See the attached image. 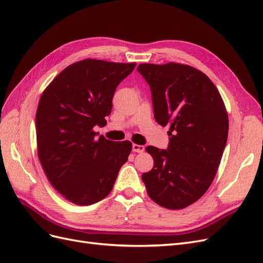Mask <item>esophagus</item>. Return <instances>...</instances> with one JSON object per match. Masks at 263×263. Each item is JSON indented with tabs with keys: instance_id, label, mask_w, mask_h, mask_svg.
Segmentation results:
<instances>
[{
	"instance_id": "34e87169",
	"label": "esophagus",
	"mask_w": 263,
	"mask_h": 263,
	"mask_svg": "<svg viewBox=\"0 0 263 263\" xmlns=\"http://www.w3.org/2000/svg\"><path fill=\"white\" fill-rule=\"evenodd\" d=\"M145 150V147L142 146V145H136V144H134L133 145V151L134 153H142V151Z\"/></svg>"
}]
</instances>
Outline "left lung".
Listing matches in <instances>:
<instances>
[{
    "mask_svg": "<svg viewBox=\"0 0 263 263\" xmlns=\"http://www.w3.org/2000/svg\"><path fill=\"white\" fill-rule=\"evenodd\" d=\"M156 122L169 125L166 149L148 146L154 168L142 173L147 193L158 205L181 210L208 191L228 136V115L217 87L200 70L180 63H141Z\"/></svg>",
    "mask_w": 263,
    "mask_h": 263,
    "instance_id": "obj_1",
    "label": "left lung"
}]
</instances>
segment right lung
<instances>
[{
	"instance_id": "add662e5",
	"label": "right lung",
	"mask_w": 263,
	"mask_h": 263,
	"mask_svg": "<svg viewBox=\"0 0 263 263\" xmlns=\"http://www.w3.org/2000/svg\"><path fill=\"white\" fill-rule=\"evenodd\" d=\"M136 63L85 59L67 67L44 91L36 113L38 158L51 185L77 205L106 197L132 151L130 141L98 137L117 85Z\"/></svg>"
}]
</instances>
